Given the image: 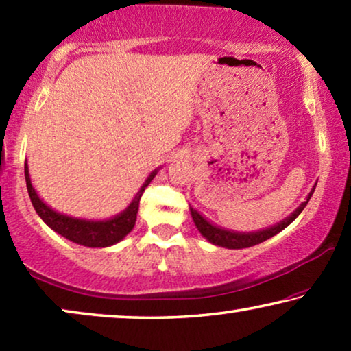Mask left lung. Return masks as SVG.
I'll use <instances>...</instances> for the list:
<instances>
[{
	"label": "left lung",
	"instance_id": "obj_1",
	"mask_svg": "<svg viewBox=\"0 0 351 351\" xmlns=\"http://www.w3.org/2000/svg\"><path fill=\"white\" fill-rule=\"evenodd\" d=\"M315 189L310 191V195L306 196V201H304L299 208H297L294 213H292L289 217L282 220V222L273 225L270 228H265V230H261V232H254V233H238V232H232V230H225V228H220L217 225H213L210 222H208L203 215H201L198 210H195L193 208H190V213H191V217H193V222L196 225V228L199 230V233L203 234V237L208 239L209 243L215 244V246H222V247H227V249H244V247H251V246H256V244H261L263 241H267L268 238L275 237L281 232V230H285L287 225L294 222L297 219V215H299L304 208L308 203L311 195H313Z\"/></svg>",
	"mask_w": 351,
	"mask_h": 351
}]
</instances>
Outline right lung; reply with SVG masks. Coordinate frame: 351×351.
I'll return each mask as SVG.
<instances>
[{
    "label": "right lung",
    "instance_id": "add662e5",
    "mask_svg": "<svg viewBox=\"0 0 351 351\" xmlns=\"http://www.w3.org/2000/svg\"><path fill=\"white\" fill-rule=\"evenodd\" d=\"M158 169L152 172L147 177V180L143 182L141 190L137 191L136 198L132 199V203L123 210L121 214L114 215L113 219L108 220H84V219H75L70 215L56 213L54 209H51L46 203H43V199L38 196V193L33 189L30 174H28V166L25 162V182H27V190L30 195L32 204L35 208L36 214L40 215L47 227H51L56 233L62 234V237L70 239L76 244L88 247H108L112 244H117L131 232L136 225L137 219V210L138 203L143 191L148 186V184L153 180V177L156 176Z\"/></svg>",
    "mask_w": 351,
    "mask_h": 351
}]
</instances>
